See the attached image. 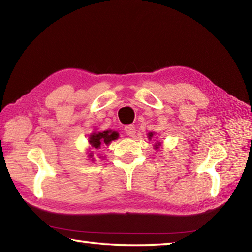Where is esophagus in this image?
Here are the masks:
<instances>
[{
    "label": "esophagus",
    "instance_id": "obj_1",
    "mask_svg": "<svg viewBox=\"0 0 252 252\" xmlns=\"http://www.w3.org/2000/svg\"><path fill=\"white\" fill-rule=\"evenodd\" d=\"M125 131L129 136H133L135 134V126L133 125H127L125 126Z\"/></svg>",
    "mask_w": 252,
    "mask_h": 252
}]
</instances>
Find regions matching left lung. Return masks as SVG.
I'll return each instance as SVG.
<instances>
[{"label":"left lung","mask_w":252,"mask_h":252,"mask_svg":"<svg viewBox=\"0 0 252 252\" xmlns=\"http://www.w3.org/2000/svg\"><path fill=\"white\" fill-rule=\"evenodd\" d=\"M152 136H153V134H152V133H149V138H150V139H151V138H152ZM156 147H157V146H156ZM157 148H158V147H157Z\"/></svg>","instance_id":"obj_1"}]
</instances>
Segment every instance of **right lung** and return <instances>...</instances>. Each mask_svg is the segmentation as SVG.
<instances>
[{
	"instance_id": "add662e5",
	"label": "right lung",
	"mask_w": 252,
	"mask_h": 252,
	"mask_svg": "<svg viewBox=\"0 0 252 252\" xmlns=\"http://www.w3.org/2000/svg\"><path fill=\"white\" fill-rule=\"evenodd\" d=\"M119 136L118 132L116 131H103V132H97V133H92L90 135V140L89 142L91 143L93 148L100 149L101 146L104 144H109L112 140H116ZM92 156V155H90Z\"/></svg>"
}]
</instances>
